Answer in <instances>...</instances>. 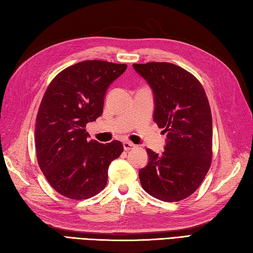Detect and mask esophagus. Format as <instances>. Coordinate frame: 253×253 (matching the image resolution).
Here are the masks:
<instances>
[{"instance_id":"obj_1","label":"esophagus","mask_w":253,"mask_h":253,"mask_svg":"<svg viewBox=\"0 0 253 253\" xmlns=\"http://www.w3.org/2000/svg\"><path fill=\"white\" fill-rule=\"evenodd\" d=\"M135 147V144H133L131 142H123V148H125V151H130V149H133Z\"/></svg>"}]
</instances>
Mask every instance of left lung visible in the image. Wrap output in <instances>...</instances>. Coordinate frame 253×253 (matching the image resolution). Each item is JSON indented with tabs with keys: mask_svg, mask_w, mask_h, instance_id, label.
Masks as SVG:
<instances>
[{
	"mask_svg": "<svg viewBox=\"0 0 253 253\" xmlns=\"http://www.w3.org/2000/svg\"><path fill=\"white\" fill-rule=\"evenodd\" d=\"M151 86L153 119L167 134L162 155L147 148L148 163L138 171L143 189L165 202L195 192L212 162V113L203 86L188 71L167 62L133 64Z\"/></svg>",
	"mask_w": 253,
	"mask_h": 253,
	"instance_id": "8db88e82",
	"label": "left lung"
}]
</instances>
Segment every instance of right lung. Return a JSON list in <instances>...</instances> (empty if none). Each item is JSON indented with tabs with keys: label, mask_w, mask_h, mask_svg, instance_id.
I'll return each instance as SVG.
<instances>
[{
	"label": "right lung",
	"mask_w": 253,
	"mask_h": 253,
	"mask_svg": "<svg viewBox=\"0 0 253 253\" xmlns=\"http://www.w3.org/2000/svg\"><path fill=\"white\" fill-rule=\"evenodd\" d=\"M126 64L83 61L49 84L36 119L35 142L41 171L56 192L86 200L105 189L108 168L121 155L120 141H89L86 125L102 115L108 87Z\"/></svg>",
	"instance_id": "right-lung-1"
}]
</instances>
